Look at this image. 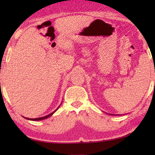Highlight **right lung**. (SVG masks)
I'll return each instance as SVG.
<instances>
[{
    "mask_svg": "<svg viewBox=\"0 0 155 155\" xmlns=\"http://www.w3.org/2000/svg\"><path fill=\"white\" fill-rule=\"evenodd\" d=\"M58 107V108H59ZM57 108V109H58ZM57 109L55 110V111H54L52 113H51V114H48V115H46V116H44V117H38V118H28V117H25L26 119H27V120H33V121H39V120H44V119H46V118H48V117H49L50 116H51V115L54 114V112H55L57 110Z\"/></svg>",
    "mask_w": 155,
    "mask_h": 155,
    "instance_id": "obj_1",
    "label": "right lung"
}]
</instances>
